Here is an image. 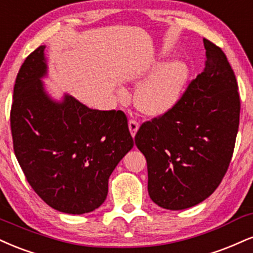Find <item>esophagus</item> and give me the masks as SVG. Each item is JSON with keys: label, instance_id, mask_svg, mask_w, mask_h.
<instances>
[{"label": "esophagus", "instance_id": "obj_1", "mask_svg": "<svg viewBox=\"0 0 253 253\" xmlns=\"http://www.w3.org/2000/svg\"><path fill=\"white\" fill-rule=\"evenodd\" d=\"M128 128H129L130 134H132L133 138H134L135 133L138 132V128H139V123H138V121L133 120V119H130L129 123H128Z\"/></svg>", "mask_w": 253, "mask_h": 253}]
</instances>
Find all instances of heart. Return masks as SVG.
<instances>
[{
  "label": "heart",
  "mask_w": 253,
  "mask_h": 253,
  "mask_svg": "<svg viewBox=\"0 0 253 253\" xmlns=\"http://www.w3.org/2000/svg\"><path fill=\"white\" fill-rule=\"evenodd\" d=\"M154 68L139 74L144 80L153 73ZM190 69L184 61H172L153 74L139 88L135 96V105L140 112L151 117L167 113L174 107L186 84ZM120 95H124L120 92Z\"/></svg>",
  "instance_id": "heart-1"
}]
</instances>
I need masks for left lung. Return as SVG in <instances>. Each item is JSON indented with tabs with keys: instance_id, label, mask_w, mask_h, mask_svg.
I'll return each instance as SVG.
<instances>
[{
	"instance_id": "1",
	"label": "left lung",
	"mask_w": 253,
	"mask_h": 253,
	"mask_svg": "<svg viewBox=\"0 0 253 253\" xmlns=\"http://www.w3.org/2000/svg\"><path fill=\"white\" fill-rule=\"evenodd\" d=\"M205 68L165 114L146 121L135 145L147 161L148 194L160 208L202 203L223 180L238 133V84L224 51L204 39Z\"/></svg>"
}]
</instances>
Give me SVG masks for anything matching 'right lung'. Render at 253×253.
I'll return each instance as SVG.
<instances>
[{"label":"right lung","mask_w":253,"mask_h":253,"mask_svg":"<svg viewBox=\"0 0 253 253\" xmlns=\"http://www.w3.org/2000/svg\"><path fill=\"white\" fill-rule=\"evenodd\" d=\"M45 45L24 60L14 86L10 127L15 156L29 185L50 208L84 214L102 205L108 179L133 147L121 111L88 108L45 93Z\"/></svg>","instance_id":"right-lung-1"}]
</instances>
